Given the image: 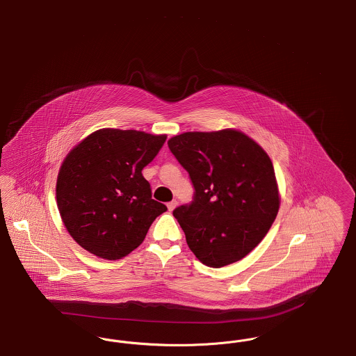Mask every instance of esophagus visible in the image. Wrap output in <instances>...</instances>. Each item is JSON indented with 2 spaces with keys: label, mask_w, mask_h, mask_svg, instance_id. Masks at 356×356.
Segmentation results:
<instances>
[{
  "label": "esophagus",
  "mask_w": 356,
  "mask_h": 356,
  "mask_svg": "<svg viewBox=\"0 0 356 356\" xmlns=\"http://www.w3.org/2000/svg\"><path fill=\"white\" fill-rule=\"evenodd\" d=\"M167 207H168V211L172 212V211L177 207V201H176V200H172L171 202H168V204H167Z\"/></svg>",
  "instance_id": "obj_1"
}]
</instances>
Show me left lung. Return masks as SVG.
I'll return each instance as SVG.
<instances>
[{
    "mask_svg": "<svg viewBox=\"0 0 356 356\" xmlns=\"http://www.w3.org/2000/svg\"><path fill=\"white\" fill-rule=\"evenodd\" d=\"M168 147L195 186L192 204L173 211L189 249L209 268L248 256L269 232L281 204L269 155L234 128L184 132Z\"/></svg>",
    "mask_w": 356,
    "mask_h": 356,
    "instance_id": "8db88e82",
    "label": "left lung"
}]
</instances>
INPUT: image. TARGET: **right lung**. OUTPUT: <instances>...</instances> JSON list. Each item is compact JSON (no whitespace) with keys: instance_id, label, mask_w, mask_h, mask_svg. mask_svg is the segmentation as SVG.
I'll return each instance as SVG.
<instances>
[{"instance_id":"1","label":"right lung","mask_w":356,"mask_h":356,"mask_svg":"<svg viewBox=\"0 0 356 356\" xmlns=\"http://www.w3.org/2000/svg\"><path fill=\"white\" fill-rule=\"evenodd\" d=\"M167 135L100 128L78 143L58 172L57 205L74 241L104 259L135 250L167 207L152 199L143 168Z\"/></svg>"}]
</instances>
